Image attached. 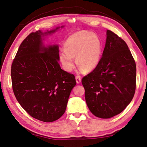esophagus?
Instances as JSON below:
<instances>
[{
	"instance_id": "esophagus-1",
	"label": "esophagus",
	"mask_w": 147,
	"mask_h": 147,
	"mask_svg": "<svg viewBox=\"0 0 147 147\" xmlns=\"http://www.w3.org/2000/svg\"><path fill=\"white\" fill-rule=\"evenodd\" d=\"M75 78H76V82L77 84H79L80 82H81V77H80V76L76 75L75 76Z\"/></svg>"
}]
</instances>
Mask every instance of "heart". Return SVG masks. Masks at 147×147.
<instances>
[{"label":"heart","instance_id":"1","mask_svg":"<svg viewBox=\"0 0 147 147\" xmlns=\"http://www.w3.org/2000/svg\"><path fill=\"white\" fill-rule=\"evenodd\" d=\"M102 43L96 35L86 31L74 33L64 44V51L59 53V61L64 70L71 71L76 63L82 69L91 71L96 67L100 59Z\"/></svg>","mask_w":147,"mask_h":147}]
</instances>
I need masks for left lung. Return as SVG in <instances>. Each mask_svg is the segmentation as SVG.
<instances>
[{"label": "left lung", "mask_w": 147, "mask_h": 147, "mask_svg": "<svg viewBox=\"0 0 147 147\" xmlns=\"http://www.w3.org/2000/svg\"><path fill=\"white\" fill-rule=\"evenodd\" d=\"M87 105L94 116L108 119L121 113L132 100L136 88V65L126 42L107 30L106 45L98 64L83 77Z\"/></svg>", "instance_id": "obj_1"}]
</instances>
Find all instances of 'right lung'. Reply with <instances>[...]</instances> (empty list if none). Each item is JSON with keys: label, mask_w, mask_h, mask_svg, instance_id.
Returning a JSON list of instances; mask_svg holds the SVG:
<instances>
[{"label": "right lung", "mask_w": 147, "mask_h": 147, "mask_svg": "<svg viewBox=\"0 0 147 147\" xmlns=\"http://www.w3.org/2000/svg\"><path fill=\"white\" fill-rule=\"evenodd\" d=\"M56 30L30 34L19 46L11 67L12 89L17 101L32 117L46 123L63 115L76 84L74 74L60 67L58 47L42 45L41 36Z\"/></svg>", "instance_id": "obj_1"}]
</instances>
